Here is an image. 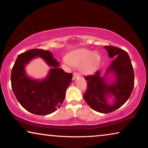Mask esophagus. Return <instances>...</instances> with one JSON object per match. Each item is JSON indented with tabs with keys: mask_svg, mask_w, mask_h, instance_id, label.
I'll return each instance as SVG.
<instances>
[{
	"mask_svg": "<svg viewBox=\"0 0 148 148\" xmlns=\"http://www.w3.org/2000/svg\"><path fill=\"white\" fill-rule=\"evenodd\" d=\"M79 76H80L79 74L76 73V72H74V73L73 74V77H72V79H73V80L76 79L77 77H79Z\"/></svg>",
	"mask_w": 148,
	"mask_h": 148,
	"instance_id": "1",
	"label": "esophagus"
}]
</instances>
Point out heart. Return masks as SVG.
Returning <instances> with one entry per match:
<instances>
[{"mask_svg": "<svg viewBox=\"0 0 148 148\" xmlns=\"http://www.w3.org/2000/svg\"><path fill=\"white\" fill-rule=\"evenodd\" d=\"M101 56L99 52L81 48L71 52L64 57V62L69 66H79L82 73L91 74L97 71L101 62Z\"/></svg>", "mask_w": 148, "mask_h": 148, "instance_id": "obj_1", "label": "heart"}]
</instances>
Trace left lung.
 I'll return each instance as SVG.
<instances>
[{"instance_id":"left-lung-1","label":"left lung","mask_w":148,"mask_h":148,"mask_svg":"<svg viewBox=\"0 0 148 148\" xmlns=\"http://www.w3.org/2000/svg\"><path fill=\"white\" fill-rule=\"evenodd\" d=\"M110 58L114 60L101 76L98 71L92 76L85 79L87 82V89L84 95L87 104L95 111L108 114L122 106L131 96L134 88V76L131 59L128 53L122 49L114 46H104ZM113 74L114 79L110 82L107 81V76ZM113 98L110 103L107 98Z\"/></svg>"}]
</instances>
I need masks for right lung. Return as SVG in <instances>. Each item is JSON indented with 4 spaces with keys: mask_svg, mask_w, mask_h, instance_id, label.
I'll return each mask as SVG.
<instances>
[{
    "mask_svg": "<svg viewBox=\"0 0 148 148\" xmlns=\"http://www.w3.org/2000/svg\"><path fill=\"white\" fill-rule=\"evenodd\" d=\"M39 56L52 66L42 80L27 76L25 66ZM59 62L49 51L32 49L17 56L11 72L12 89L19 104L32 114L46 116L56 111L65 98L66 90L71 84L72 74L59 68Z\"/></svg>",
    "mask_w": 148,
    "mask_h": 148,
    "instance_id": "obj_1",
    "label": "right lung"
}]
</instances>
